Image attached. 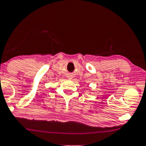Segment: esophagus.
Here are the masks:
<instances>
[{
  "mask_svg": "<svg viewBox=\"0 0 146 146\" xmlns=\"http://www.w3.org/2000/svg\"><path fill=\"white\" fill-rule=\"evenodd\" d=\"M70 78H71V77H70Z\"/></svg>",
  "mask_w": 146,
  "mask_h": 146,
  "instance_id": "obj_1",
  "label": "esophagus"
}]
</instances>
